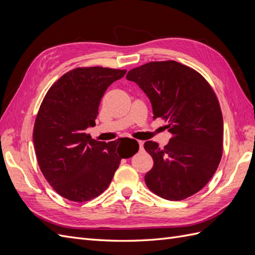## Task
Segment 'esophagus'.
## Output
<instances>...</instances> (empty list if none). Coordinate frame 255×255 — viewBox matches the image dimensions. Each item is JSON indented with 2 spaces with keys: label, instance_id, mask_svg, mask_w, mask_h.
Returning a JSON list of instances; mask_svg holds the SVG:
<instances>
[{
  "label": "esophagus",
  "instance_id": "obj_1",
  "mask_svg": "<svg viewBox=\"0 0 255 255\" xmlns=\"http://www.w3.org/2000/svg\"><path fill=\"white\" fill-rule=\"evenodd\" d=\"M138 144H139V148H140V150L143 148V142L142 141H139L138 140Z\"/></svg>",
  "mask_w": 255,
  "mask_h": 255
}]
</instances>
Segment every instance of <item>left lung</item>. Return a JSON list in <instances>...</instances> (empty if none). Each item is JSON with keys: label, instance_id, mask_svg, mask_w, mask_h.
Masks as SVG:
<instances>
[{"label": "left lung", "instance_id": "left-lung-1", "mask_svg": "<svg viewBox=\"0 0 255 255\" xmlns=\"http://www.w3.org/2000/svg\"><path fill=\"white\" fill-rule=\"evenodd\" d=\"M149 98L153 119L163 118L172 135L163 149L145 141L154 165L144 182L154 194L180 201L212 179L223 148V119L211 85L194 69L174 60L151 61L128 71Z\"/></svg>", "mask_w": 255, "mask_h": 255}]
</instances>
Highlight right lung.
<instances>
[{"instance_id":"add662e5","label":"right lung","mask_w":255,"mask_h":255,"mask_svg":"<svg viewBox=\"0 0 255 255\" xmlns=\"http://www.w3.org/2000/svg\"><path fill=\"white\" fill-rule=\"evenodd\" d=\"M126 72L103 67L75 68L52 85L38 111L33 130L38 165L54 190L70 201L85 202L101 195L121 159L139 149L135 139L104 142L85 133L96 126L107 87Z\"/></svg>"}]
</instances>
